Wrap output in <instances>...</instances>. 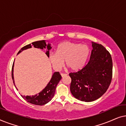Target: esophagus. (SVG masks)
<instances>
[{
  "instance_id": "34e87169",
  "label": "esophagus",
  "mask_w": 126,
  "mask_h": 126,
  "mask_svg": "<svg viewBox=\"0 0 126 126\" xmlns=\"http://www.w3.org/2000/svg\"><path fill=\"white\" fill-rule=\"evenodd\" d=\"M61 75L62 77H63L66 76L67 75H66V74H65V73H61Z\"/></svg>"
}]
</instances>
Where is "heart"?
<instances>
[{
    "instance_id": "obj_1",
    "label": "heart",
    "mask_w": 126,
    "mask_h": 126,
    "mask_svg": "<svg viewBox=\"0 0 126 126\" xmlns=\"http://www.w3.org/2000/svg\"><path fill=\"white\" fill-rule=\"evenodd\" d=\"M89 48L86 45L64 42L58 45L56 52H51L49 58L54 69L58 70L63 61L70 69L78 70L84 66L89 54Z\"/></svg>"
}]
</instances>
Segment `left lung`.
<instances>
[{
	"label": "left lung",
	"instance_id": "8db88e82",
	"mask_svg": "<svg viewBox=\"0 0 126 126\" xmlns=\"http://www.w3.org/2000/svg\"><path fill=\"white\" fill-rule=\"evenodd\" d=\"M93 49L85 66L69 73L70 92L79 100L91 102L100 97L111 84L112 76L111 56L103 45L92 42Z\"/></svg>",
	"mask_w": 126,
	"mask_h": 126
}]
</instances>
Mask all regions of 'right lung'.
I'll list each match as a JSON object with an SVG mask.
<instances>
[{"label":"right lung","instance_id":"1","mask_svg":"<svg viewBox=\"0 0 126 126\" xmlns=\"http://www.w3.org/2000/svg\"><path fill=\"white\" fill-rule=\"evenodd\" d=\"M32 46H34L35 48H39L41 49H46L45 54L49 57V50L51 49V44H49V43L48 44H46L45 40L35 41V42H32V44H29L26 46H24L19 51L17 54H19L23 50H26L27 49H30ZM14 62L13 63V67H12L11 76L14 84L16 89H18L16 86H15L14 79ZM61 78V76L60 75L59 72H54L49 83L47 84L46 87L42 91H41L40 92L38 93V94H35V95L26 96L21 95V96L26 101L31 103V104L38 105V106H42V105L45 104L48 102H49L53 97L55 94V91H56L57 85Z\"/></svg>","mask_w":126,"mask_h":126}]
</instances>
